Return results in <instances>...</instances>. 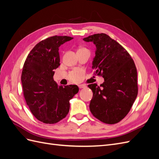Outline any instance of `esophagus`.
<instances>
[{
	"mask_svg": "<svg viewBox=\"0 0 159 159\" xmlns=\"http://www.w3.org/2000/svg\"><path fill=\"white\" fill-rule=\"evenodd\" d=\"M78 87H79L80 89H81V88H86V85H85V84H81V85H78Z\"/></svg>",
	"mask_w": 159,
	"mask_h": 159,
	"instance_id": "1",
	"label": "esophagus"
}]
</instances>
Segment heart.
Wrapping results in <instances>:
<instances>
[{"mask_svg":"<svg viewBox=\"0 0 159 159\" xmlns=\"http://www.w3.org/2000/svg\"><path fill=\"white\" fill-rule=\"evenodd\" d=\"M82 78H83V75H82V76H81V78H80L79 79V80H77L76 81H75V83H78V82H79V81H81V80H82Z\"/></svg>","mask_w":159,"mask_h":159,"instance_id":"obj_1","label":"heart"}]
</instances>
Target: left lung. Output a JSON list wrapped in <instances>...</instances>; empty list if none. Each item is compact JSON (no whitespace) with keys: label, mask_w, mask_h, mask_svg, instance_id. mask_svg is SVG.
Returning <instances> with one entry per match:
<instances>
[{"label":"left lung","mask_w":159,"mask_h":159,"mask_svg":"<svg viewBox=\"0 0 159 159\" xmlns=\"http://www.w3.org/2000/svg\"><path fill=\"white\" fill-rule=\"evenodd\" d=\"M83 40L95 45L92 69L95 75L104 78L100 86L88 85L93 91L90 111L103 123H117L128 114L137 96L135 64L127 51L106 34H95Z\"/></svg>","instance_id":"1"}]
</instances>
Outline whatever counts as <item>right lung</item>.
Listing matches in <instances>:
<instances>
[{"instance_id":"obj_1","label":"right lung","mask_w":159,"mask_h":159,"mask_svg":"<svg viewBox=\"0 0 159 159\" xmlns=\"http://www.w3.org/2000/svg\"><path fill=\"white\" fill-rule=\"evenodd\" d=\"M73 39L54 36L42 40L33 48L23 66L21 81L26 104L38 120L54 124L66 117L70 100L78 92L75 85H58L53 79L60 65L59 47Z\"/></svg>"}]
</instances>
